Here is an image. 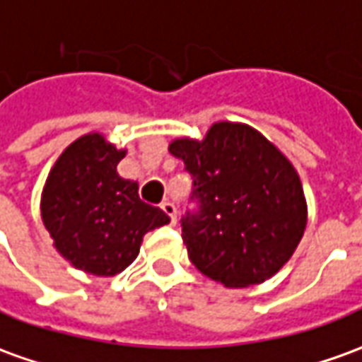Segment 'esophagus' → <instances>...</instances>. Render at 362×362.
Listing matches in <instances>:
<instances>
[{
  "label": "esophagus",
  "instance_id": "34e87169",
  "mask_svg": "<svg viewBox=\"0 0 362 362\" xmlns=\"http://www.w3.org/2000/svg\"><path fill=\"white\" fill-rule=\"evenodd\" d=\"M161 211H163V213H165L167 216L171 218V223H175V221H177V209H175V205L171 203V201H163V203H161Z\"/></svg>",
  "mask_w": 362,
  "mask_h": 362
}]
</instances>
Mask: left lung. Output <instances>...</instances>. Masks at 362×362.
<instances>
[{"label":"left lung","instance_id":"8db88e82","mask_svg":"<svg viewBox=\"0 0 362 362\" xmlns=\"http://www.w3.org/2000/svg\"><path fill=\"white\" fill-rule=\"evenodd\" d=\"M193 177L195 211L181 216L189 260L226 288L272 278L298 248L308 206L296 169L250 126L218 122L203 141L175 139Z\"/></svg>","mask_w":362,"mask_h":362}]
</instances>
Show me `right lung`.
Here are the masks:
<instances>
[{"mask_svg": "<svg viewBox=\"0 0 362 362\" xmlns=\"http://www.w3.org/2000/svg\"><path fill=\"white\" fill-rule=\"evenodd\" d=\"M124 156L100 134L82 136L62 151L43 189L41 216L57 250L94 276L126 270L144 234L169 223L139 199L136 181L118 175Z\"/></svg>", "mask_w": 362, "mask_h": 362, "instance_id": "add662e5", "label": "right lung"}]
</instances>
